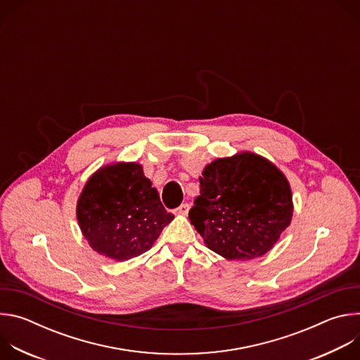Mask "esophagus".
Masks as SVG:
<instances>
[{
  "mask_svg": "<svg viewBox=\"0 0 360 360\" xmlns=\"http://www.w3.org/2000/svg\"><path fill=\"white\" fill-rule=\"evenodd\" d=\"M189 210H191V207H189V203H182L181 207L175 211L178 215H188V212H189Z\"/></svg>",
  "mask_w": 360,
  "mask_h": 360,
  "instance_id": "esophagus-1",
  "label": "esophagus"
}]
</instances>
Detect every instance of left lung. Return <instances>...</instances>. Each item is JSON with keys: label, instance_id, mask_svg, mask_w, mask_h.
<instances>
[{"label": "left lung", "instance_id": "obj_1", "mask_svg": "<svg viewBox=\"0 0 360 360\" xmlns=\"http://www.w3.org/2000/svg\"><path fill=\"white\" fill-rule=\"evenodd\" d=\"M200 195L189 211L205 245L229 261L268 253L290 225L292 189L285 174L250 150L217 158L199 176Z\"/></svg>", "mask_w": 360, "mask_h": 360}]
</instances>
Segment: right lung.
<instances>
[{
    "label": "right lung",
    "instance_id": "obj_1",
    "mask_svg": "<svg viewBox=\"0 0 360 360\" xmlns=\"http://www.w3.org/2000/svg\"><path fill=\"white\" fill-rule=\"evenodd\" d=\"M172 219L138 162L101 167L77 200V221L88 245L115 262L149 250Z\"/></svg>",
    "mask_w": 360,
    "mask_h": 360
}]
</instances>
